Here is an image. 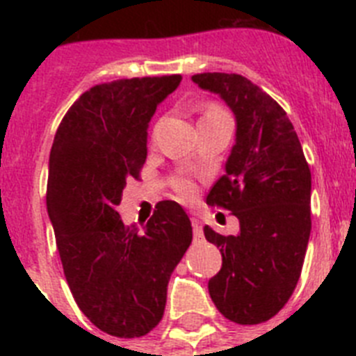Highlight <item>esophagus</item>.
Instances as JSON below:
<instances>
[{
  "label": "esophagus",
  "instance_id": "obj_1",
  "mask_svg": "<svg viewBox=\"0 0 356 356\" xmlns=\"http://www.w3.org/2000/svg\"><path fill=\"white\" fill-rule=\"evenodd\" d=\"M191 222H193V232H194V237L200 238L203 237V226H201V221L197 217H191Z\"/></svg>",
  "mask_w": 356,
  "mask_h": 356
}]
</instances>
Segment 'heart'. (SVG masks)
<instances>
[{
	"label": "heart",
	"instance_id": "1",
	"mask_svg": "<svg viewBox=\"0 0 356 356\" xmlns=\"http://www.w3.org/2000/svg\"><path fill=\"white\" fill-rule=\"evenodd\" d=\"M225 112H222L219 106L216 105H209L205 110H203V115L201 118H212V115H222ZM175 188L176 193L180 194L181 197H185V200H191V197H194V194H196V185H194V181H191L188 178H178V180H175Z\"/></svg>",
	"mask_w": 356,
	"mask_h": 356
}]
</instances>
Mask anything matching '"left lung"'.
Here are the masks:
<instances>
[{
	"mask_svg": "<svg viewBox=\"0 0 356 356\" xmlns=\"http://www.w3.org/2000/svg\"><path fill=\"white\" fill-rule=\"evenodd\" d=\"M201 89L219 94L237 121L226 172L207 203L238 219L237 235L205 226L222 266L209 282L217 310L238 325H259L285 307L303 267L310 219L312 176L285 110L241 74H194Z\"/></svg>",
	"mask_w": 356,
	"mask_h": 356,
	"instance_id": "8db88e82",
	"label": "left lung"
}]
</instances>
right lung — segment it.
Returning <instances> with one entry per match:
<instances>
[{"mask_svg": "<svg viewBox=\"0 0 356 356\" xmlns=\"http://www.w3.org/2000/svg\"><path fill=\"white\" fill-rule=\"evenodd\" d=\"M180 74L94 85L72 103L49 153L48 213L72 298L102 332L143 337L163 316L168 284L193 241L176 201H160L139 229L118 212L139 180L147 127Z\"/></svg>", "mask_w": 356, "mask_h": 356, "instance_id": "add662e5", "label": "right lung"}]
</instances>
